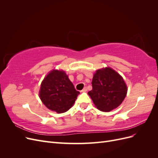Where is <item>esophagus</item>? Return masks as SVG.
I'll use <instances>...</instances> for the list:
<instances>
[{
	"label": "esophagus",
	"mask_w": 158,
	"mask_h": 158,
	"mask_svg": "<svg viewBox=\"0 0 158 158\" xmlns=\"http://www.w3.org/2000/svg\"><path fill=\"white\" fill-rule=\"evenodd\" d=\"M87 91V87H84V88H83V89L81 91V92H86Z\"/></svg>",
	"instance_id": "1"
}]
</instances>
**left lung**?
I'll return each mask as SVG.
<instances>
[{"mask_svg":"<svg viewBox=\"0 0 158 158\" xmlns=\"http://www.w3.org/2000/svg\"><path fill=\"white\" fill-rule=\"evenodd\" d=\"M92 89L88 93L102 111H110L118 107L125 98L127 87L122 76L111 68L96 71L92 79Z\"/></svg>","mask_w":158,"mask_h":158,"instance_id":"1","label":"left lung"}]
</instances>
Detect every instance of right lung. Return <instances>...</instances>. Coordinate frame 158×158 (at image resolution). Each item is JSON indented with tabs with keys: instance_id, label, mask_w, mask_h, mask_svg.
Masks as SVG:
<instances>
[{
	"instance_id": "1",
	"label": "right lung",
	"mask_w": 158,
	"mask_h": 158,
	"mask_svg": "<svg viewBox=\"0 0 158 158\" xmlns=\"http://www.w3.org/2000/svg\"><path fill=\"white\" fill-rule=\"evenodd\" d=\"M79 94L63 70H52L41 82L40 98L49 109L62 113L73 106Z\"/></svg>"
}]
</instances>
